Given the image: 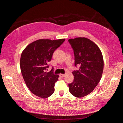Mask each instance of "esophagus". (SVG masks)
I'll list each match as a JSON object with an SVG mask.
<instances>
[{
  "instance_id": "esophagus-1",
  "label": "esophagus",
  "mask_w": 123,
  "mask_h": 123,
  "mask_svg": "<svg viewBox=\"0 0 123 123\" xmlns=\"http://www.w3.org/2000/svg\"><path fill=\"white\" fill-rule=\"evenodd\" d=\"M59 76L61 77H64V76H65V74L61 73V74H59Z\"/></svg>"
}]
</instances>
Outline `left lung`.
<instances>
[{
	"label": "left lung",
	"instance_id": "obj_1",
	"mask_svg": "<svg viewBox=\"0 0 123 123\" xmlns=\"http://www.w3.org/2000/svg\"><path fill=\"white\" fill-rule=\"evenodd\" d=\"M74 54V65L80 66L72 73L74 80L69 84V91L76 98L90 94L101 79L104 69L102 53L96 44L87 38L70 39Z\"/></svg>",
	"mask_w": 123,
	"mask_h": 123
}]
</instances>
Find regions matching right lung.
Listing matches in <instances>:
<instances>
[{
    "mask_svg": "<svg viewBox=\"0 0 123 123\" xmlns=\"http://www.w3.org/2000/svg\"><path fill=\"white\" fill-rule=\"evenodd\" d=\"M65 40H37L26 47L21 53L20 65L22 75L29 90L38 97L47 98L54 92L55 84L59 76L53 73V68L50 72L46 71L54 52Z\"/></svg>",
    "mask_w": 123,
    "mask_h": 123,
    "instance_id": "obj_1",
    "label": "right lung"
}]
</instances>
